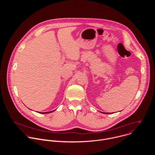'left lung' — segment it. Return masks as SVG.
<instances>
[{
	"instance_id": "1",
	"label": "left lung",
	"mask_w": 155,
	"mask_h": 155,
	"mask_svg": "<svg viewBox=\"0 0 155 155\" xmlns=\"http://www.w3.org/2000/svg\"><path fill=\"white\" fill-rule=\"evenodd\" d=\"M101 113H102V114H110V113L109 114H108V113H105V112H101ZM111 114V113H110Z\"/></svg>"
}]
</instances>
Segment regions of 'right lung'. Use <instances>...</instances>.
<instances>
[{
    "instance_id": "right-lung-1",
    "label": "right lung",
    "mask_w": 155,
    "mask_h": 155,
    "mask_svg": "<svg viewBox=\"0 0 155 155\" xmlns=\"http://www.w3.org/2000/svg\"><path fill=\"white\" fill-rule=\"evenodd\" d=\"M54 110H53V111H50V112H38V113H40V114H50V113H51V112H54Z\"/></svg>"
}]
</instances>
